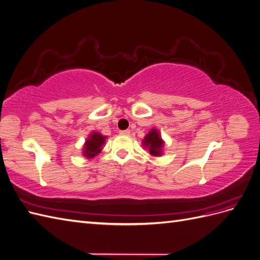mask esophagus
<instances>
[{
    "label": "esophagus",
    "mask_w": 260,
    "mask_h": 260,
    "mask_svg": "<svg viewBox=\"0 0 260 260\" xmlns=\"http://www.w3.org/2000/svg\"><path fill=\"white\" fill-rule=\"evenodd\" d=\"M119 133H120V135H122V136H129L130 135V130H121V131H119Z\"/></svg>",
    "instance_id": "obj_1"
}]
</instances>
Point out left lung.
<instances>
[{
	"label": "left lung",
	"mask_w": 260,
	"mask_h": 260,
	"mask_svg": "<svg viewBox=\"0 0 260 260\" xmlns=\"http://www.w3.org/2000/svg\"><path fill=\"white\" fill-rule=\"evenodd\" d=\"M144 146L148 147L149 154H152L154 156H159L161 154V147L164 145V142L161 138L159 137V133L157 132V130L153 129L148 135L144 138L143 141Z\"/></svg>",
	"instance_id": "obj_1"
}]
</instances>
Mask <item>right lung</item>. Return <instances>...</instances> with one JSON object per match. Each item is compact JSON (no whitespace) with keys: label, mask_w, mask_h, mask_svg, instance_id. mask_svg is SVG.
Segmentation results:
<instances>
[{"label":"right lung","mask_w":260,"mask_h":260,"mask_svg":"<svg viewBox=\"0 0 260 260\" xmlns=\"http://www.w3.org/2000/svg\"><path fill=\"white\" fill-rule=\"evenodd\" d=\"M105 142V137H103L100 133H92L90 138L86 140L84 145V152L83 155L88 157V158H92L95 155H98L102 151V146H103Z\"/></svg>","instance_id":"right-lung-1"}]
</instances>
